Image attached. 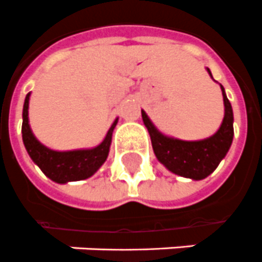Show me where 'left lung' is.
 Segmentation results:
<instances>
[{
  "mask_svg": "<svg viewBox=\"0 0 262 262\" xmlns=\"http://www.w3.org/2000/svg\"><path fill=\"white\" fill-rule=\"evenodd\" d=\"M207 72L212 77L210 69H207ZM221 89L225 101V118L221 128L212 137L203 141L188 142L166 137L156 128L146 112L142 111V119L151 138L154 154L171 173L192 180L206 179L229 151L234 137L233 108L226 96L225 88L221 85Z\"/></svg>",
  "mask_w": 262,
  "mask_h": 262,
  "instance_id": "obj_1",
  "label": "left lung"
}]
</instances>
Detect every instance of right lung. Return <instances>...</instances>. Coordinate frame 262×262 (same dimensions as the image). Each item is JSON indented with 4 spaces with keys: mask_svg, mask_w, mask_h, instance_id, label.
Returning a JSON list of instances; mask_svg holds the SVG:
<instances>
[{
    "mask_svg": "<svg viewBox=\"0 0 262 262\" xmlns=\"http://www.w3.org/2000/svg\"><path fill=\"white\" fill-rule=\"evenodd\" d=\"M29 96L27 95L23 108V142L28 151L29 157L48 179L58 184H64L69 181H78L91 177L98 170V167L105 162L110 146L112 142V133L115 125L118 124V119L111 125L104 141L95 148L88 150H73V151H54L46 147L37 141L31 131L28 123V105Z\"/></svg>",
    "mask_w": 262,
    "mask_h": 262,
    "instance_id": "right-lung-1",
    "label": "right lung"
}]
</instances>
